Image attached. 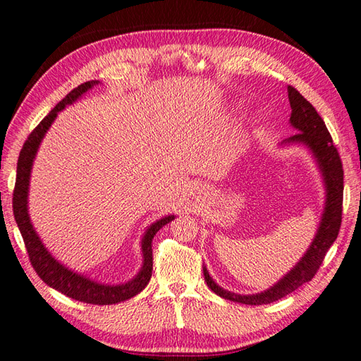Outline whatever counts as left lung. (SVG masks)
I'll return each mask as SVG.
<instances>
[{
  "instance_id": "1",
  "label": "left lung",
  "mask_w": 361,
  "mask_h": 361,
  "mask_svg": "<svg viewBox=\"0 0 361 361\" xmlns=\"http://www.w3.org/2000/svg\"><path fill=\"white\" fill-rule=\"evenodd\" d=\"M287 92H289V102L292 108L290 125L298 130V134L292 135L284 143H304L314 153L326 185V207L317 235L307 248V252L296 262V266L289 274L283 276L267 290L255 295H238L228 292L216 284L212 276L208 275L207 267H204V278L207 286L216 295L235 302L248 304V306H259V304H270L278 301L283 296L298 289L304 283H309L315 276L319 266H322L327 250H329L335 239H337L341 226L343 165L338 151L335 148L331 134L327 131L323 118L317 113V109L293 86H287Z\"/></svg>"
}]
</instances>
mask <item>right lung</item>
<instances>
[{
  "instance_id": "obj_1",
  "label": "right lung",
  "mask_w": 361,
  "mask_h": 361,
  "mask_svg": "<svg viewBox=\"0 0 361 361\" xmlns=\"http://www.w3.org/2000/svg\"><path fill=\"white\" fill-rule=\"evenodd\" d=\"M94 85H99L97 80H91V82H86L74 87V90H72L66 97L63 99L59 105L37 125L35 130L29 134L27 140L24 142V145L20 151L12 204H13L15 221L18 224V228L21 231L24 245H26L30 264L32 267L35 269L37 275L42 278L47 286L52 287V289L65 293L72 300L105 306V304H116L120 301L130 300L134 295H137L139 292L145 289V286L151 279V274H153V248H151L153 238L156 236L157 231L165 226V224L171 222L174 219V214L165 216V218L151 224L142 239L143 264H142L140 271L131 279V281H128L125 284H117V286L100 284L83 275L75 274L74 270H69L68 267H65L63 264H60L57 259H55L49 252H47V248L42 243V239L38 238L27 213V195H29V179H30L32 164H34L39 143H42L46 131L49 130V126L52 125L57 114L61 109H65L66 105H72L77 99L82 97V95L87 90H91Z\"/></svg>"
}]
</instances>
